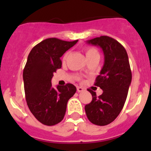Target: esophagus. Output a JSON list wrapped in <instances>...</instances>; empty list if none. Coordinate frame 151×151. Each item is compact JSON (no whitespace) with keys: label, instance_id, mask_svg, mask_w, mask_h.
<instances>
[{"label":"esophagus","instance_id":"34e87169","mask_svg":"<svg viewBox=\"0 0 151 151\" xmlns=\"http://www.w3.org/2000/svg\"><path fill=\"white\" fill-rule=\"evenodd\" d=\"M84 91V88L82 87H77V91L78 92H82Z\"/></svg>","mask_w":151,"mask_h":151}]
</instances>
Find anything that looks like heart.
Here are the masks:
<instances>
[{
    "label": "heart",
    "instance_id": "1",
    "mask_svg": "<svg viewBox=\"0 0 151 151\" xmlns=\"http://www.w3.org/2000/svg\"><path fill=\"white\" fill-rule=\"evenodd\" d=\"M85 54H86V57L87 58H89L91 57H93L94 55H99L98 54V51L96 48L94 47H87L85 49ZM68 56H69V52H66V54L63 55V60H66L67 59Z\"/></svg>",
    "mask_w": 151,
    "mask_h": 151
}]
</instances>
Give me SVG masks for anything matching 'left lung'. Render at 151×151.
I'll return each instance as SVG.
<instances>
[{"label":"left lung","instance_id":"1","mask_svg":"<svg viewBox=\"0 0 151 151\" xmlns=\"http://www.w3.org/2000/svg\"><path fill=\"white\" fill-rule=\"evenodd\" d=\"M87 43L99 46L104 54V66L94 83L103 94L97 97L96 92L88 89L92 101L85 106L88 120L102 126L115 120L122 110L132 82V71L127 52L116 40L104 35Z\"/></svg>","mask_w":151,"mask_h":151}]
</instances>
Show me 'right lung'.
I'll return each instance as SVG.
<instances>
[{"label": "right lung", "instance_id": "1", "mask_svg": "<svg viewBox=\"0 0 151 151\" xmlns=\"http://www.w3.org/2000/svg\"><path fill=\"white\" fill-rule=\"evenodd\" d=\"M77 42L47 38L35 45L28 56L23 70L26 103L31 113L44 125L51 126L63 119L68 101L76 91L70 83L54 88L51 79L62 66L60 57Z\"/></svg>", "mask_w": 151, "mask_h": 151}]
</instances>
